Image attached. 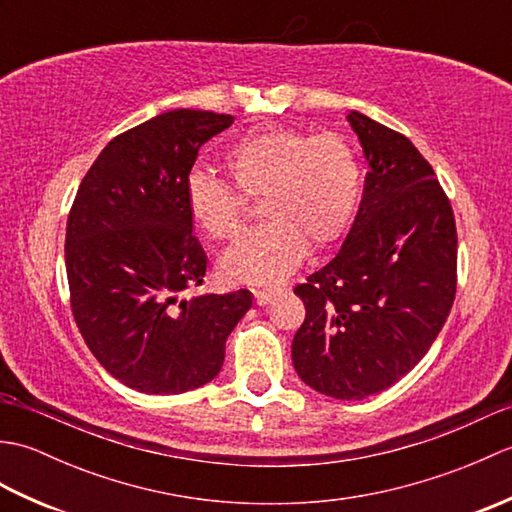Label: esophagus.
Returning <instances> with one entry per match:
<instances>
[{"mask_svg": "<svg viewBox=\"0 0 512 512\" xmlns=\"http://www.w3.org/2000/svg\"><path fill=\"white\" fill-rule=\"evenodd\" d=\"M277 297L275 290H255V303L257 306H266V303H270Z\"/></svg>", "mask_w": 512, "mask_h": 512, "instance_id": "1", "label": "esophagus"}]
</instances>
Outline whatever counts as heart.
<instances>
[{
    "mask_svg": "<svg viewBox=\"0 0 512 512\" xmlns=\"http://www.w3.org/2000/svg\"><path fill=\"white\" fill-rule=\"evenodd\" d=\"M224 167L244 195H264L266 224L239 237L220 257L231 284H277L314 248H325L350 228L361 169L341 136H310L295 127L250 132L224 154ZM191 222L211 239L233 237L242 226V200L233 187L204 171L184 184Z\"/></svg>",
    "mask_w": 512,
    "mask_h": 512,
    "instance_id": "b5f03b06",
    "label": "heart"
}]
</instances>
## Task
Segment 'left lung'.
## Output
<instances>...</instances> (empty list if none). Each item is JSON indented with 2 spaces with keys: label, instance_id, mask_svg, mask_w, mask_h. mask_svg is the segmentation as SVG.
I'll use <instances>...</instances> for the list:
<instances>
[{
  "label": "left lung",
  "instance_id": "obj_1",
  "mask_svg": "<svg viewBox=\"0 0 512 512\" xmlns=\"http://www.w3.org/2000/svg\"><path fill=\"white\" fill-rule=\"evenodd\" d=\"M369 165L339 253L295 295L306 321L292 339L303 383L339 400L380 394L429 352L455 299L451 204L411 140L347 112Z\"/></svg>",
  "mask_w": 512,
  "mask_h": 512
}]
</instances>
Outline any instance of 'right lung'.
<instances>
[{
    "label": "right lung",
    "instance_id": "1",
    "mask_svg": "<svg viewBox=\"0 0 512 512\" xmlns=\"http://www.w3.org/2000/svg\"><path fill=\"white\" fill-rule=\"evenodd\" d=\"M233 116L171 110L107 143L85 173L65 228L79 332L107 372L140 394H184L220 374L248 290L180 299L202 286L184 184L200 147Z\"/></svg>",
    "mask_w": 512,
    "mask_h": 512
}]
</instances>
